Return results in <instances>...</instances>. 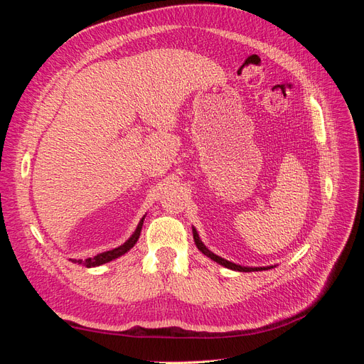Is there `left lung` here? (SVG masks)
I'll list each match as a JSON object with an SVG mask.
<instances>
[{"label": "left lung", "mask_w": 364, "mask_h": 364, "mask_svg": "<svg viewBox=\"0 0 364 364\" xmlns=\"http://www.w3.org/2000/svg\"><path fill=\"white\" fill-rule=\"evenodd\" d=\"M193 235H194V243L197 246V249H199L203 255H206L208 258H211L213 261H215L217 264H220V266H223L226 269H230V270H235V272H258V270H269V269H273L274 266H267V267H245V266H240V264H235V262H230V261H226L223 258H220L218 255H215V253H213L211 250H209L203 243L202 240L199 237V234H197L196 228H193Z\"/></svg>", "instance_id": "8db88e82"}]
</instances>
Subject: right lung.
Listing matches in <instances>:
<instances>
[{"instance_id":"add662e5","label":"right lung","mask_w":364,"mask_h":364,"mask_svg":"<svg viewBox=\"0 0 364 364\" xmlns=\"http://www.w3.org/2000/svg\"><path fill=\"white\" fill-rule=\"evenodd\" d=\"M144 218H146V215L141 218V222H139L138 228L135 229V232L132 234V237L126 241V243H124L123 246L115 247V249H112V250L103 252V253H98L97 257L87 258V259H85V261H82V259H71V261H73V262H77V264H83V266H86V267H98V266H103V264H106V262H111V261H114V259H117V258H119V257H123L124 253H127L132 247H134V246L136 245V241H138L139 234H141L142 223H144Z\"/></svg>"}]
</instances>
